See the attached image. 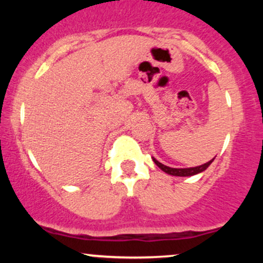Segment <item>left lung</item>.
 <instances>
[{
    "mask_svg": "<svg viewBox=\"0 0 263 263\" xmlns=\"http://www.w3.org/2000/svg\"><path fill=\"white\" fill-rule=\"evenodd\" d=\"M153 162L156 163L157 167L159 168V170H162L163 172H165L167 174H171V176H174V177H192V176H195V174H199L201 173V172H204L206 170L208 167L213 163V161L215 158H213L211 161L204 163V164L201 165H198V167H190V168H172V167H168V165H164L162 164L161 162H158L155 157H152Z\"/></svg>",
    "mask_w": 263,
    "mask_h": 263,
    "instance_id": "left-lung-1",
    "label": "left lung"
}]
</instances>
